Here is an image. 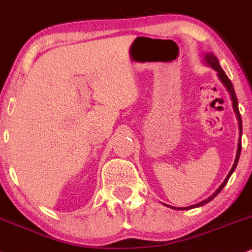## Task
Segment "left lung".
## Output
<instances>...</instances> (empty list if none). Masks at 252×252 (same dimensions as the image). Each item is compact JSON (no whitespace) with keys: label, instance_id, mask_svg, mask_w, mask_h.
<instances>
[{"label":"left lung","instance_id":"left-lung-1","mask_svg":"<svg viewBox=\"0 0 252 252\" xmlns=\"http://www.w3.org/2000/svg\"><path fill=\"white\" fill-rule=\"evenodd\" d=\"M205 61L208 62V63L211 66L212 68H214L215 70H217L218 73V76H220V81L223 82V85L225 86L227 92L230 93V95H231V100H232V106H233V109H235V113L236 115H237V120H238V126H239V140H238V149H237V156H236V160H235V164H233V166L231 168V171H230L229 174H227V177L225 178V180H224V183L220 186V189H218L217 191L215 192L214 194H212L211 197H209L208 199L203 200V202L198 203L196 204V205H192V206H188V208H178L179 210H188V209H193V208H198V206H202L204 205V204L211 202L214 198L217 196L220 192L223 190V188L225 186V184L227 183V180H229L230 177H231V174L233 171H235L236 166H237V162H238V159H239V156H241V150H242V141H241V138H242V118H241V113H239V109H238V101H237V96H236V93H235V90H233V86L231 84V81H230V79L227 78V75L225 74V72H224L223 69H221L220 62H218V59L216 58V56L214 54H206L205 55ZM176 209V208H173Z\"/></svg>","mask_w":252,"mask_h":252}]
</instances>
